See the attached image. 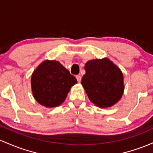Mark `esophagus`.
Here are the masks:
<instances>
[{
	"label": "esophagus",
	"mask_w": 153,
	"mask_h": 153,
	"mask_svg": "<svg viewBox=\"0 0 153 153\" xmlns=\"http://www.w3.org/2000/svg\"><path fill=\"white\" fill-rule=\"evenodd\" d=\"M76 79H77V81H78V82H81V79H82V78H81V76H76Z\"/></svg>",
	"instance_id": "obj_1"
}]
</instances>
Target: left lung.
Instances as JSON below:
<instances>
[{"label": "left lung", "mask_w": 153, "mask_h": 153, "mask_svg": "<svg viewBox=\"0 0 153 153\" xmlns=\"http://www.w3.org/2000/svg\"><path fill=\"white\" fill-rule=\"evenodd\" d=\"M82 85L89 99L96 106L108 108L121 99L124 90L123 74L108 58L87 61Z\"/></svg>", "instance_id": "obj_1"}]
</instances>
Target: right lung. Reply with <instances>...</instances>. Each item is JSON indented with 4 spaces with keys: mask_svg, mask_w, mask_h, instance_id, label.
<instances>
[{
    "mask_svg": "<svg viewBox=\"0 0 153 153\" xmlns=\"http://www.w3.org/2000/svg\"><path fill=\"white\" fill-rule=\"evenodd\" d=\"M76 79L58 61L46 60L31 77L32 94L37 102L47 108L57 107L66 99Z\"/></svg>",
    "mask_w": 153,
    "mask_h": 153,
    "instance_id": "right-lung-1",
    "label": "right lung"
}]
</instances>
